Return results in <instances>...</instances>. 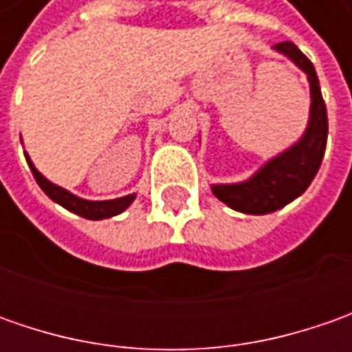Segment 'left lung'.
Returning <instances> with one entry per match:
<instances>
[{"label":"left lung","instance_id":"obj_1","mask_svg":"<svg viewBox=\"0 0 352 352\" xmlns=\"http://www.w3.org/2000/svg\"><path fill=\"white\" fill-rule=\"evenodd\" d=\"M274 48L296 62L307 74L311 88V109L304 137L286 153L266 162L250 180L211 186V192L217 199H221L231 210L250 215L272 213L302 196L318 174L327 144V109L314 64L292 41L278 43Z\"/></svg>","mask_w":352,"mask_h":352}]
</instances>
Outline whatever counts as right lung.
I'll use <instances>...</instances> for the list:
<instances>
[{
  "mask_svg": "<svg viewBox=\"0 0 352 352\" xmlns=\"http://www.w3.org/2000/svg\"><path fill=\"white\" fill-rule=\"evenodd\" d=\"M27 162H29V168L33 172L34 180L41 186V190L47 194L52 201L60 204L62 208H66L68 211H72L80 217H86V219H105V217H113L117 213L125 211L131 206V201L135 199V194L125 197H117V199H109V201H88V199H82V197L74 196L70 192H66L64 188L56 186V184L48 182L47 178L34 168L33 162L29 160V156L25 155Z\"/></svg>",
  "mask_w": 352,
  "mask_h": 352,
  "instance_id": "add662e5",
  "label": "right lung"
}]
</instances>
